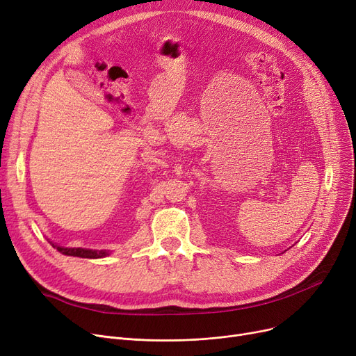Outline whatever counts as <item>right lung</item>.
I'll use <instances>...</instances> for the list:
<instances>
[{
    "label": "right lung",
    "mask_w": 356,
    "mask_h": 356,
    "mask_svg": "<svg viewBox=\"0 0 356 356\" xmlns=\"http://www.w3.org/2000/svg\"><path fill=\"white\" fill-rule=\"evenodd\" d=\"M53 245V248L62 252L63 255L69 257H79V258H104L111 254L109 250H89V248H66V247H59L58 244H53L51 241H49Z\"/></svg>",
    "instance_id": "obj_1"
}]
</instances>
